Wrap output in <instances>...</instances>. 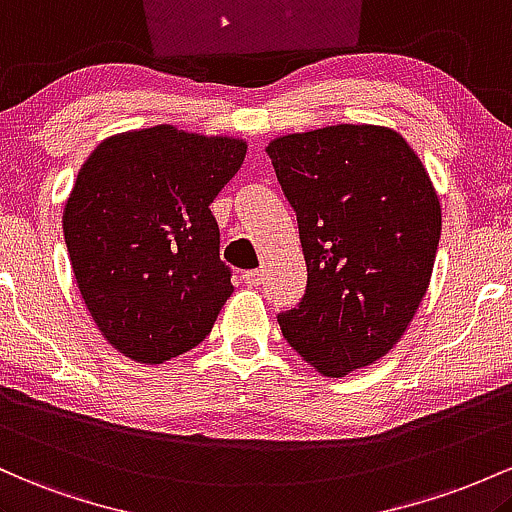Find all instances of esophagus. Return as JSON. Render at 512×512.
Instances as JSON below:
<instances>
[{
    "label": "esophagus",
    "instance_id": "1",
    "mask_svg": "<svg viewBox=\"0 0 512 512\" xmlns=\"http://www.w3.org/2000/svg\"><path fill=\"white\" fill-rule=\"evenodd\" d=\"M261 280H263V273L261 271H246L244 273V283L246 285L258 287V285H261Z\"/></svg>",
    "mask_w": 512,
    "mask_h": 512
}]
</instances>
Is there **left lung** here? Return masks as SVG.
Returning a JSON list of instances; mask_svg holds the SVG:
<instances>
[{"mask_svg": "<svg viewBox=\"0 0 512 512\" xmlns=\"http://www.w3.org/2000/svg\"><path fill=\"white\" fill-rule=\"evenodd\" d=\"M290 200L307 290L278 314L326 377L372 365L409 329L440 241V200L409 142L382 125H329L266 147Z\"/></svg>", "mask_w": 512, "mask_h": 512, "instance_id": "left-lung-1", "label": "left lung"}]
</instances>
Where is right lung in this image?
I'll return each mask as SVG.
<instances>
[{"mask_svg":"<svg viewBox=\"0 0 512 512\" xmlns=\"http://www.w3.org/2000/svg\"><path fill=\"white\" fill-rule=\"evenodd\" d=\"M246 142L174 125L120 132L89 154L62 212L82 300L108 343L159 365L198 346L232 295L210 203Z\"/></svg>","mask_w":512,"mask_h":512,"instance_id":"right-lung-1","label":"right lung"}]
</instances>
